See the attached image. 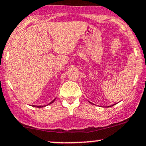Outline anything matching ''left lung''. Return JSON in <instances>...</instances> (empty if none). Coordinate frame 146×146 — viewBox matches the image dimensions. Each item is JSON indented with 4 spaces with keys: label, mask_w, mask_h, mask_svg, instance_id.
Listing matches in <instances>:
<instances>
[{
    "label": "left lung",
    "mask_w": 146,
    "mask_h": 146,
    "mask_svg": "<svg viewBox=\"0 0 146 146\" xmlns=\"http://www.w3.org/2000/svg\"><path fill=\"white\" fill-rule=\"evenodd\" d=\"M114 105H115V104H113V105H112V106H110L109 107H110V106H114Z\"/></svg>",
    "instance_id": "8db88e82"
}]
</instances>
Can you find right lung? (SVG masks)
I'll return each mask as SVG.
<instances>
[{"mask_svg": "<svg viewBox=\"0 0 146 146\" xmlns=\"http://www.w3.org/2000/svg\"><path fill=\"white\" fill-rule=\"evenodd\" d=\"M54 100H55V99H54V100H53L52 101V102H50L49 104H52L54 101ZM33 106V107H36V108H42V107H43V106Z\"/></svg>", "mask_w": 146, "mask_h": 146, "instance_id": "1", "label": "right lung"}]
</instances>
